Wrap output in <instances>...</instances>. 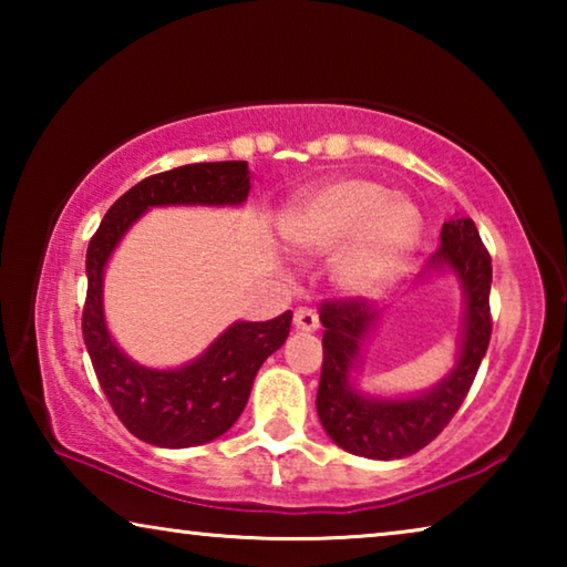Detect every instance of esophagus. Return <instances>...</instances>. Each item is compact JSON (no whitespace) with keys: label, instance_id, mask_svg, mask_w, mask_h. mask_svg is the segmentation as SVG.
Instances as JSON below:
<instances>
[{"label":"esophagus","instance_id":"34e87169","mask_svg":"<svg viewBox=\"0 0 567 567\" xmlns=\"http://www.w3.org/2000/svg\"><path fill=\"white\" fill-rule=\"evenodd\" d=\"M292 324L297 332H315L320 328V320H318V315L310 310V307H300V310H295Z\"/></svg>","mask_w":567,"mask_h":567}]
</instances>
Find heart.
Segmentation results:
<instances>
[{
	"instance_id": "heart-1",
	"label": "heart",
	"mask_w": 567,
	"mask_h": 567,
	"mask_svg": "<svg viewBox=\"0 0 567 567\" xmlns=\"http://www.w3.org/2000/svg\"><path fill=\"white\" fill-rule=\"evenodd\" d=\"M287 245L307 257L342 247L334 282L342 292L375 295L392 282L417 245L420 219L405 199L370 179H332L302 195L282 217Z\"/></svg>"
}]
</instances>
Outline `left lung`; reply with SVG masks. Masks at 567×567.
<instances>
[{
	"label": "left lung",
	"mask_w": 567,
	"mask_h": 567,
	"mask_svg": "<svg viewBox=\"0 0 567 567\" xmlns=\"http://www.w3.org/2000/svg\"><path fill=\"white\" fill-rule=\"evenodd\" d=\"M437 252L430 257L420 280L453 275L463 292L457 358L453 370L433 388L415 395L382 398L358 388L362 348L385 318L364 300L324 302L320 310L322 375L318 388V415L334 445L370 460L408 457L443 433L463 405L491 344V282L493 265L477 227L470 217L455 215L443 225Z\"/></svg>",
	"instance_id": "8db88e82"
}]
</instances>
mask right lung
Listing matches in <instances>:
<instances>
[{
  "label": "right lung",
  "instance_id": "right-lung-1",
  "mask_svg": "<svg viewBox=\"0 0 567 567\" xmlns=\"http://www.w3.org/2000/svg\"><path fill=\"white\" fill-rule=\"evenodd\" d=\"M247 162H197L159 172L114 203L87 247L82 334L94 375L122 425L142 443L195 447L225 435L243 415L257 370L285 344L292 312L267 322L237 320L179 368H147L124 352L104 318V270L137 219L152 207H239L249 195Z\"/></svg>",
  "mask_w": 567,
  "mask_h": 567
}]
</instances>
